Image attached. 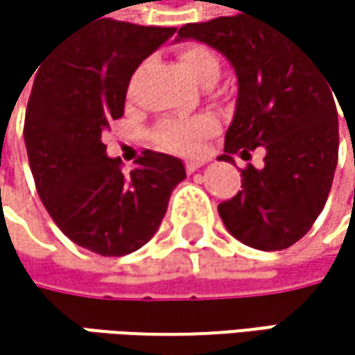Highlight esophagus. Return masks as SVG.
<instances>
[{"mask_svg":"<svg viewBox=\"0 0 355 355\" xmlns=\"http://www.w3.org/2000/svg\"><path fill=\"white\" fill-rule=\"evenodd\" d=\"M201 166H203V160H187V162H184L187 173H195V171L201 168Z\"/></svg>","mask_w":355,"mask_h":355,"instance_id":"34e87169","label":"esophagus"}]
</instances>
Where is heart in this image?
<instances>
[{
    "instance_id": "obj_1",
    "label": "heart",
    "mask_w": 355,
    "mask_h": 355,
    "mask_svg": "<svg viewBox=\"0 0 355 355\" xmlns=\"http://www.w3.org/2000/svg\"><path fill=\"white\" fill-rule=\"evenodd\" d=\"M178 61L182 69L189 73L193 82L209 88L220 76V61L203 44H184L178 49ZM214 129V121L209 116H193V119H166L154 129V141L177 154H191L197 150L203 135Z\"/></svg>"
}]
</instances>
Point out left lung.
Listing matches in <instances>:
<instances>
[{
  "instance_id": "8db88e82",
  "label": "left lung",
  "mask_w": 355,
  "mask_h": 355,
  "mask_svg": "<svg viewBox=\"0 0 355 355\" xmlns=\"http://www.w3.org/2000/svg\"><path fill=\"white\" fill-rule=\"evenodd\" d=\"M189 38L220 51L239 78L234 119L218 160L250 158V150L265 148V166L241 171L243 191L218 205L220 218L247 247H292L319 218L333 184L339 154L335 90L306 49L263 20L239 14L184 24L177 40Z\"/></svg>"
}]
</instances>
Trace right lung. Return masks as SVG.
I'll list each match as a JSON object with an SVG mask.
<instances>
[{
  "label": "right lung",
  "mask_w": 355,
  "mask_h": 355,
  "mask_svg": "<svg viewBox=\"0 0 355 355\" xmlns=\"http://www.w3.org/2000/svg\"><path fill=\"white\" fill-rule=\"evenodd\" d=\"M175 31L96 20L36 67L24 119L36 191L59 230L96 254L144 247L187 177L178 158L152 150L125 175L103 144L108 123L123 116L131 76Z\"/></svg>",
  "instance_id": "right-lung-1"
}]
</instances>
